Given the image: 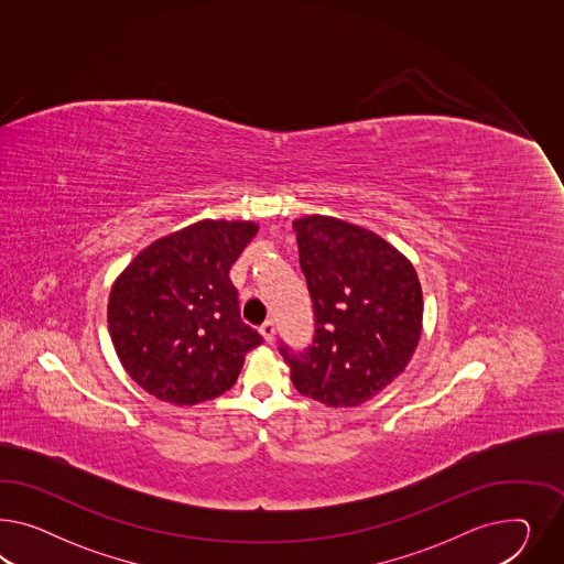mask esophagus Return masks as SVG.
Instances as JSON below:
<instances>
[{
    "label": "esophagus",
    "mask_w": 564,
    "mask_h": 564,
    "mask_svg": "<svg viewBox=\"0 0 564 564\" xmlns=\"http://www.w3.org/2000/svg\"><path fill=\"white\" fill-rule=\"evenodd\" d=\"M260 335L264 336V340H267V343H271V340H273V336H274V322L273 321H267V322H262V324H260Z\"/></svg>",
    "instance_id": "34e87169"
}]
</instances>
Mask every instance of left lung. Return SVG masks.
Segmentation results:
<instances>
[{"label": "left lung", "mask_w": 564, "mask_h": 564, "mask_svg": "<svg viewBox=\"0 0 564 564\" xmlns=\"http://www.w3.org/2000/svg\"><path fill=\"white\" fill-rule=\"evenodd\" d=\"M314 304V343L279 350L302 397L359 406L409 366L423 328V291L411 260L378 234L328 215L293 221Z\"/></svg>", "instance_id": "left-lung-1"}]
</instances>
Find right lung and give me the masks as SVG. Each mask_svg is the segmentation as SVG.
Masks as SVG:
<instances>
[{
    "mask_svg": "<svg viewBox=\"0 0 564 564\" xmlns=\"http://www.w3.org/2000/svg\"><path fill=\"white\" fill-rule=\"evenodd\" d=\"M257 231L254 221L203 219L150 243L117 276L108 333L148 394L191 406L236 383L262 336L240 318L229 269Z\"/></svg>",
    "mask_w": 564,
    "mask_h": 564,
    "instance_id": "add662e5",
    "label": "right lung"
}]
</instances>
